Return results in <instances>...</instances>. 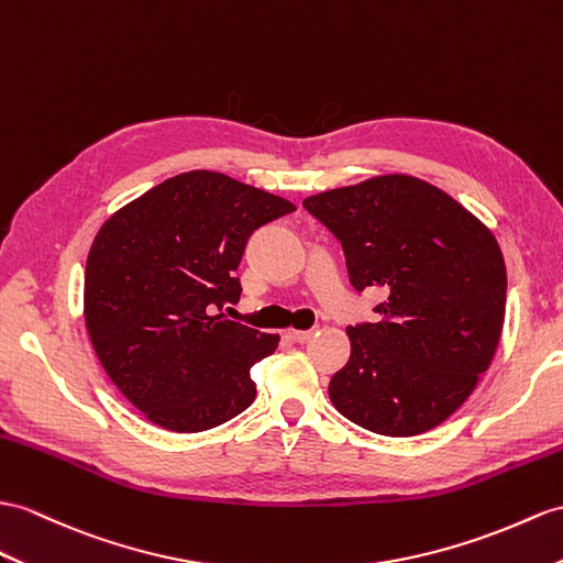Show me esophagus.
Instances as JSON below:
<instances>
[{
  "label": "esophagus",
  "instance_id": "obj_1",
  "mask_svg": "<svg viewBox=\"0 0 563 563\" xmlns=\"http://www.w3.org/2000/svg\"><path fill=\"white\" fill-rule=\"evenodd\" d=\"M286 334H289V339L298 341V344H303V341H308L312 336V329H289Z\"/></svg>",
  "mask_w": 563,
  "mask_h": 563
}]
</instances>
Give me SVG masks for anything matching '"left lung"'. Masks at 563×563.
<instances>
[{
  "label": "left lung",
  "mask_w": 563,
  "mask_h": 563,
  "mask_svg": "<svg viewBox=\"0 0 563 563\" xmlns=\"http://www.w3.org/2000/svg\"><path fill=\"white\" fill-rule=\"evenodd\" d=\"M303 205L344 245L355 289L387 294L379 322L346 329L351 358L329 382L334 408L385 437L442 424L499 346L506 265L495 234L408 174L373 176Z\"/></svg>",
  "instance_id": "1"
}]
</instances>
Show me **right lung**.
<instances>
[{"mask_svg": "<svg viewBox=\"0 0 563 563\" xmlns=\"http://www.w3.org/2000/svg\"><path fill=\"white\" fill-rule=\"evenodd\" d=\"M296 205L219 172L167 178L95 236L84 286L92 349L114 387L172 432L217 428L255 399L251 367L279 334L227 320L251 234Z\"/></svg>", "mask_w": 563, "mask_h": 563, "instance_id": "add662e5", "label": "right lung"}]
</instances>
